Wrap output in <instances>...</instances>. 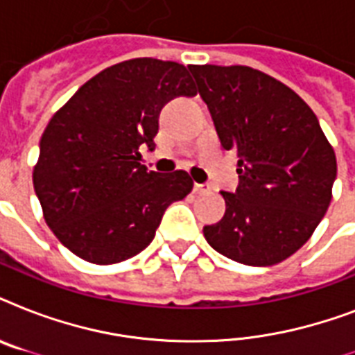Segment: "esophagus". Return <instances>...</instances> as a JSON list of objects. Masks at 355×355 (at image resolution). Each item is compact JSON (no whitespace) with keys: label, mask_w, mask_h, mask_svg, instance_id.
<instances>
[{"label":"esophagus","mask_w":355,"mask_h":355,"mask_svg":"<svg viewBox=\"0 0 355 355\" xmlns=\"http://www.w3.org/2000/svg\"><path fill=\"white\" fill-rule=\"evenodd\" d=\"M193 191L197 195H205V193H210L211 188H210V186H208V184H195Z\"/></svg>","instance_id":"34e87169"}]
</instances>
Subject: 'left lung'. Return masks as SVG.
Wrapping results in <instances>:
<instances>
[{"label":"left lung","mask_w":355,"mask_h":355,"mask_svg":"<svg viewBox=\"0 0 355 355\" xmlns=\"http://www.w3.org/2000/svg\"><path fill=\"white\" fill-rule=\"evenodd\" d=\"M217 136L237 155L239 186L221 191L227 211L205 227L227 258L275 265L308 241L337 177L334 147L313 110L275 77L248 66H189Z\"/></svg>","instance_id":"obj_1"}]
</instances>
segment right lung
I'll return each mask as SVG.
<instances>
[{"mask_svg":"<svg viewBox=\"0 0 355 355\" xmlns=\"http://www.w3.org/2000/svg\"><path fill=\"white\" fill-rule=\"evenodd\" d=\"M197 96L186 66L132 58L92 77L55 112L33 171L44 219L75 256L119 263L149 247L167 206L193 189L186 171L141 166L158 116L175 97Z\"/></svg>","mask_w":355,"mask_h":355,"instance_id":"add662e5","label":"right lung"}]
</instances>
